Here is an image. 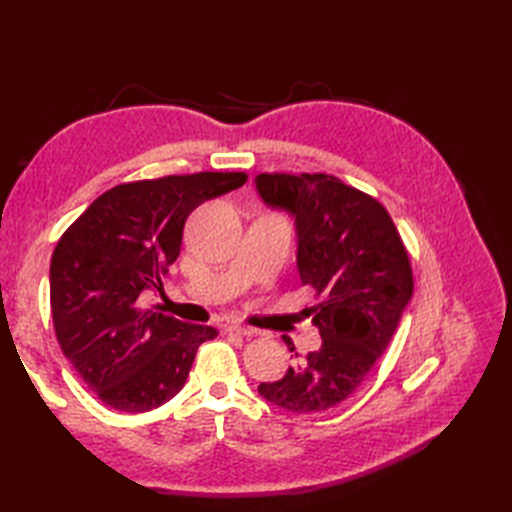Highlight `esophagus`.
Masks as SVG:
<instances>
[{"label":"esophagus","mask_w":512,"mask_h":512,"mask_svg":"<svg viewBox=\"0 0 512 512\" xmlns=\"http://www.w3.org/2000/svg\"><path fill=\"white\" fill-rule=\"evenodd\" d=\"M228 332H231V334H239V336H255V334H257L255 328H248V325H239V323L228 325Z\"/></svg>","instance_id":"obj_1"}]
</instances>
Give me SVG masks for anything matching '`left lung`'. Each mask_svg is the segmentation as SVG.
I'll list each match as a JSON object with an SVG mask.
<instances>
[{"label":"left lung","instance_id":"8db88e82","mask_svg":"<svg viewBox=\"0 0 512 512\" xmlns=\"http://www.w3.org/2000/svg\"><path fill=\"white\" fill-rule=\"evenodd\" d=\"M255 184L268 206L295 215L297 268L321 299L310 314L323 339L259 394L292 413L332 409L363 383L398 328L413 292L409 253L383 204L328 173H259Z\"/></svg>","mask_w":512,"mask_h":512}]
</instances>
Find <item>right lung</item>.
I'll use <instances>...</instances> for the list:
<instances>
[{"label":"right lung","instance_id":"right-lung-1","mask_svg":"<svg viewBox=\"0 0 512 512\" xmlns=\"http://www.w3.org/2000/svg\"><path fill=\"white\" fill-rule=\"evenodd\" d=\"M244 171H200L116 184L61 235L50 262V308L63 354L101 402L125 413L160 407L184 387L195 352L217 336L140 308L180 255L189 213L239 189Z\"/></svg>","mask_w":512,"mask_h":512}]
</instances>
